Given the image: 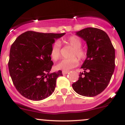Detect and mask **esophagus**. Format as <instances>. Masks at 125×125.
Listing matches in <instances>:
<instances>
[{
    "instance_id": "34e87169",
    "label": "esophagus",
    "mask_w": 125,
    "mask_h": 125,
    "mask_svg": "<svg viewBox=\"0 0 125 125\" xmlns=\"http://www.w3.org/2000/svg\"><path fill=\"white\" fill-rule=\"evenodd\" d=\"M62 74H63V75H66V74H67V73H69V71H63L62 72Z\"/></svg>"
}]
</instances>
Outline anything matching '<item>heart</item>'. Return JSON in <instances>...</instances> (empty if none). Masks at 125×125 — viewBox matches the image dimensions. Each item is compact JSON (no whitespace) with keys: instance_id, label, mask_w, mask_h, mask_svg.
<instances>
[{"instance_id":"b5f03b06","label":"heart","mask_w":125,"mask_h":125,"mask_svg":"<svg viewBox=\"0 0 125 125\" xmlns=\"http://www.w3.org/2000/svg\"><path fill=\"white\" fill-rule=\"evenodd\" d=\"M66 45L72 47V50L71 52L69 59H64L60 62L56 66V69L59 70L67 71L73 67H76L78 64V61H83L86 59L87 56V52L86 49L82 47V42L80 39L77 36L72 35L69 37L64 41ZM51 58L54 61H57L61 57V45L59 42H56L52 45L50 49ZM77 57L76 58L75 57Z\"/></svg>"}]
</instances>
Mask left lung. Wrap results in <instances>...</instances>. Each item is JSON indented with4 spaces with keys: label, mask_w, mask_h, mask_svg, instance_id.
<instances>
[{
    "label": "left lung",
    "mask_w": 125,
    "mask_h": 125,
    "mask_svg": "<svg viewBox=\"0 0 125 125\" xmlns=\"http://www.w3.org/2000/svg\"><path fill=\"white\" fill-rule=\"evenodd\" d=\"M86 42L87 56L78 81L72 84L78 94L93 97L103 92L115 69V49L107 34L101 29L87 28L76 32Z\"/></svg>",
    "instance_id": "left-lung-1"
}]
</instances>
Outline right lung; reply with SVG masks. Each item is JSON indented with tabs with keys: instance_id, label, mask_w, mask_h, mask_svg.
<instances>
[{
	"instance_id": "1",
	"label": "right lung",
	"mask_w": 125,
	"mask_h": 125,
	"mask_svg": "<svg viewBox=\"0 0 125 125\" xmlns=\"http://www.w3.org/2000/svg\"><path fill=\"white\" fill-rule=\"evenodd\" d=\"M65 34L27 31L11 45L8 69L15 88L22 96L40 101L54 91L61 71L50 73L53 62L50 49L54 40Z\"/></svg>"
}]
</instances>
